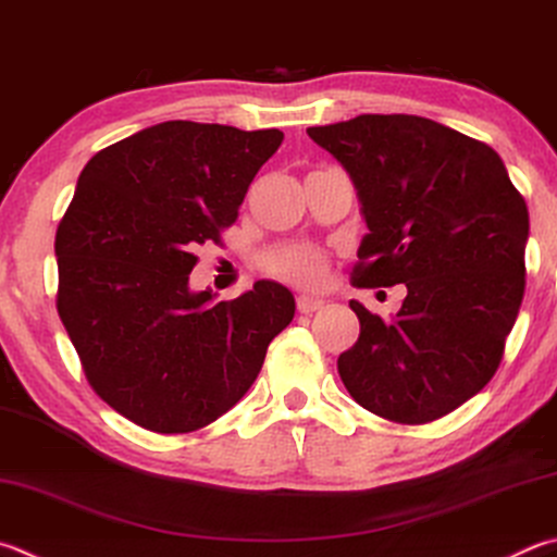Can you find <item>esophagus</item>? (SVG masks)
<instances>
[{"instance_id":"esophagus-1","label":"esophagus","mask_w":557,"mask_h":557,"mask_svg":"<svg viewBox=\"0 0 557 557\" xmlns=\"http://www.w3.org/2000/svg\"><path fill=\"white\" fill-rule=\"evenodd\" d=\"M323 305H326V301H323V299H319V297H307V295H301V297H297V309H299L301 313H311V311H317V309H321Z\"/></svg>"}]
</instances>
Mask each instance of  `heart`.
<instances>
[{"label": "heart", "instance_id": "obj_1", "mask_svg": "<svg viewBox=\"0 0 557 557\" xmlns=\"http://www.w3.org/2000/svg\"><path fill=\"white\" fill-rule=\"evenodd\" d=\"M326 256L311 246H285L270 252L265 270L272 277H280L297 287H319L326 277Z\"/></svg>", "mask_w": 557, "mask_h": 557}]
</instances>
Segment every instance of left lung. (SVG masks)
Here are the masks:
<instances>
[{
    "instance_id": "left-lung-1",
    "label": "left lung",
    "mask_w": 557,
    "mask_h": 557,
    "mask_svg": "<svg viewBox=\"0 0 557 557\" xmlns=\"http://www.w3.org/2000/svg\"><path fill=\"white\" fill-rule=\"evenodd\" d=\"M358 189V285H407L392 321L360 301L338 375L362 409L429 423L497 372L525 287L529 209L487 144L411 114L307 128Z\"/></svg>"
}]
</instances>
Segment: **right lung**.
Masks as SVG:
<instances>
[{"label": "right lung", "mask_w": 557, "mask_h": 557, "mask_svg": "<svg viewBox=\"0 0 557 557\" xmlns=\"http://www.w3.org/2000/svg\"><path fill=\"white\" fill-rule=\"evenodd\" d=\"M282 138L163 121L79 173L55 234L58 313L92 389L138 426L189 433L216 421L295 317L277 282L231 301L189 289L195 248L219 244Z\"/></svg>", "instance_id": "right-lung-1"}]
</instances>
